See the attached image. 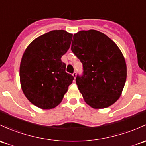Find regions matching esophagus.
Segmentation results:
<instances>
[{"label":"esophagus","mask_w":146,"mask_h":146,"mask_svg":"<svg viewBox=\"0 0 146 146\" xmlns=\"http://www.w3.org/2000/svg\"><path fill=\"white\" fill-rule=\"evenodd\" d=\"M72 75H73V78H74V79H76V76H77V73H76V72H74V73H73Z\"/></svg>","instance_id":"1"}]
</instances>
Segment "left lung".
<instances>
[{"label": "left lung", "instance_id": "1", "mask_svg": "<svg viewBox=\"0 0 146 146\" xmlns=\"http://www.w3.org/2000/svg\"><path fill=\"white\" fill-rule=\"evenodd\" d=\"M71 50L83 64L76 84L86 104L94 109L115 104L127 79L125 57L115 42L99 31H80L73 36Z\"/></svg>", "mask_w": 146, "mask_h": 146}]
</instances>
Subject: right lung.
<instances>
[{
  "instance_id": "obj_1",
  "label": "right lung",
  "mask_w": 146,
  "mask_h": 146,
  "mask_svg": "<svg viewBox=\"0 0 146 146\" xmlns=\"http://www.w3.org/2000/svg\"><path fill=\"white\" fill-rule=\"evenodd\" d=\"M73 34L54 30L33 40L24 51L19 67L23 93L31 104L44 110L57 106L73 82L61 56L66 53Z\"/></svg>"
}]
</instances>
